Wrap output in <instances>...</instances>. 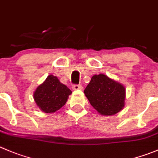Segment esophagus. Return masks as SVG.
<instances>
[{
	"label": "esophagus",
	"mask_w": 158,
	"mask_h": 158,
	"mask_svg": "<svg viewBox=\"0 0 158 158\" xmlns=\"http://www.w3.org/2000/svg\"><path fill=\"white\" fill-rule=\"evenodd\" d=\"M72 88H73V89H74V90L82 89V86L81 85H73Z\"/></svg>",
	"instance_id": "1"
}]
</instances>
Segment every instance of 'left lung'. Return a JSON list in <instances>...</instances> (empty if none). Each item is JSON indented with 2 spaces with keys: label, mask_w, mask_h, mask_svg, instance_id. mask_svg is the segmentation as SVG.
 Wrapping results in <instances>:
<instances>
[{
  "label": "left lung",
  "mask_w": 158,
  "mask_h": 158,
  "mask_svg": "<svg viewBox=\"0 0 158 158\" xmlns=\"http://www.w3.org/2000/svg\"><path fill=\"white\" fill-rule=\"evenodd\" d=\"M92 106L102 116H112L125 106L126 89L104 74L94 75L84 90Z\"/></svg>",
  "instance_id": "1"
}]
</instances>
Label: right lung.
<instances>
[{"label": "right lung", "instance_id": "obj_1", "mask_svg": "<svg viewBox=\"0 0 158 158\" xmlns=\"http://www.w3.org/2000/svg\"><path fill=\"white\" fill-rule=\"evenodd\" d=\"M72 91L62 84L56 76L49 75L34 92V99L42 112L52 113L60 110L65 103Z\"/></svg>", "mask_w": 158, "mask_h": 158}]
</instances>
